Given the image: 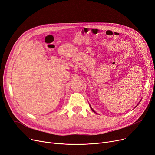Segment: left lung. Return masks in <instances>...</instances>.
<instances>
[{
	"instance_id": "left-lung-1",
	"label": "left lung",
	"mask_w": 155,
	"mask_h": 155,
	"mask_svg": "<svg viewBox=\"0 0 155 155\" xmlns=\"http://www.w3.org/2000/svg\"><path fill=\"white\" fill-rule=\"evenodd\" d=\"M140 102H139V103H140ZM139 103H138V104H139ZM137 105H138V104H137ZM90 107H91V110H92V111H93V112H95V111H94V110H93V109H92V107H91V106H90ZM95 113H96V112H95Z\"/></svg>"
}]
</instances>
